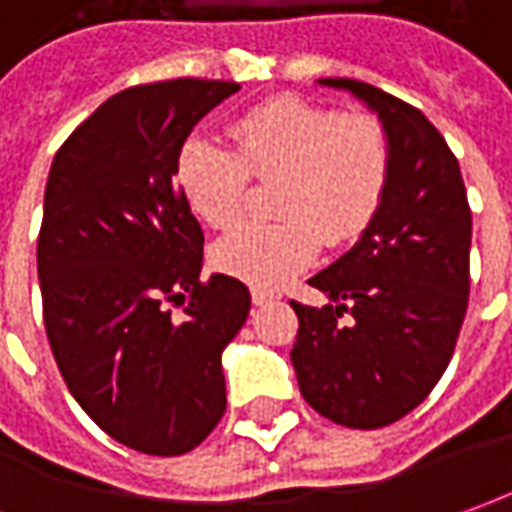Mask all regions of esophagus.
<instances>
[{"instance_id": "1", "label": "esophagus", "mask_w": 512, "mask_h": 512, "mask_svg": "<svg viewBox=\"0 0 512 512\" xmlns=\"http://www.w3.org/2000/svg\"><path fill=\"white\" fill-rule=\"evenodd\" d=\"M277 300V294L274 291H263V288H252V302L255 305H269V302Z\"/></svg>"}]
</instances>
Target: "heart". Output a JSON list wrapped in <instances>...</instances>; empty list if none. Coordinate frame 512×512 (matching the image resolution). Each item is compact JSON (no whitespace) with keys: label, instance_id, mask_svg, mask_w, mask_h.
<instances>
[{"label":"heart","instance_id":"obj_1","mask_svg":"<svg viewBox=\"0 0 512 512\" xmlns=\"http://www.w3.org/2000/svg\"><path fill=\"white\" fill-rule=\"evenodd\" d=\"M232 151L193 142L179 156L187 207L210 227L238 221L249 179L277 182L274 224H241L212 246V266L257 288H277L319 252L358 238L381 210L392 173L387 128L373 114L274 97L241 114Z\"/></svg>","mask_w":512,"mask_h":512}]
</instances>
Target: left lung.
<instances>
[{"label":"left lung","instance_id":"obj_1","mask_svg":"<svg viewBox=\"0 0 512 512\" xmlns=\"http://www.w3.org/2000/svg\"><path fill=\"white\" fill-rule=\"evenodd\" d=\"M387 128L392 173L361 241L308 283L328 294L300 319L291 364L300 392L347 429H381L443 378L471 288V207L460 162L426 114L370 83L325 78Z\"/></svg>","mask_w":512,"mask_h":512}]
</instances>
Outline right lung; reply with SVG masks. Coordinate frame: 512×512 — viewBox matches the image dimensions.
Segmentation results:
<instances>
[{
    "mask_svg": "<svg viewBox=\"0 0 512 512\" xmlns=\"http://www.w3.org/2000/svg\"><path fill=\"white\" fill-rule=\"evenodd\" d=\"M238 89L176 78L117 92L66 137L44 190L55 364L100 429L154 457L193 451L224 417L221 353L252 305L229 274L201 283L204 232L176 179L193 125Z\"/></svg>",
    "mask_w": 512,
    "mask_h": 512,
    "instance_id": "right-lung-1",
    "label": "right lung"
}]
</instances>
